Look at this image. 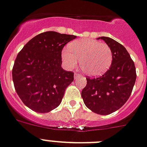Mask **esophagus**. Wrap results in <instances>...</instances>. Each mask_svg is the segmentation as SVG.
<instances>
[{
  "mask_svg": "<svg viewBox=\"0 0 147 147\" xmlns=\"http://www.w3.org/2000/svg\"><path fill=\"white\" fill-rule=\"evenodd\" d=\"M81 74L79 73V72H77V71H76V72H75V75H74V77H75V78H78V77H81Z\"/></svg>",
  "mask_w": 147,
  "mask_h": 147,
  "instance_id": "obj_1",
  "label": "esophagus"
}]
</instances>
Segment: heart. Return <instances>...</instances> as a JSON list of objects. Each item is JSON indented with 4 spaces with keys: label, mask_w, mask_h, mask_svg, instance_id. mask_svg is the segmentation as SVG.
Returning <instances> with one entry per match:
<instances>
[{
    "label": "heart",
    "mask_w": 147,
    "mask_h": 147,
    "mask_svg": "<svg viewBox=\"0 0 147 147\" xmlns=\"http://www.w3.org/2000/svg\"><path fill=\"white\" fill-rule=\"evenodd\" d=\"M62 51L63 63L73 69L80 60L81 69L90 76H100L111 66L113 60L111 49L108 44L90 39H78Z\"/></svg>",
    "instance_id": "heart-1"
}]
</instances>
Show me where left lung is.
<instances>
[{"label":"left lung","mask_w":147,"mask_h":147,"mask_svg":"<svg viewBox=\"0 0 147 147\" xmlns=\"http://www.w3.org/2000/svg\"><path fill=\"white\" fill-rule=\"evenodd\" d=\"M111 49L113 60L109 69L98 78L87 77L81 96L92 112L108 115L124 105L131 94L136 81L134 63L125 48L111 38L102 36Z\"/></svg>","instance_id":"obj_1"}]
</instances>
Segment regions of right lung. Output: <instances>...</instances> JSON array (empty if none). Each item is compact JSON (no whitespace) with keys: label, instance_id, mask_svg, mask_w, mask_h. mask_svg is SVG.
I'll list each match as a JSON object with an SVG mask.
<instances>
[{"label":"right lung","instance_id":"obj_1","mask_svg":"<svg viewBox=\"0 0 147 147\" xmlns=\"http://www.w3.org/2000/svg\"><path fill=\"white\" fill-rule=\"evenodd\" d=\"M76 36L47 31L28 42L17 55L13 81L19 98L30 109L47 113L58 107L74 72L61 68L63 47Z\"/></svg>","mask_w":147,"mask_h":147}]
</instances>
